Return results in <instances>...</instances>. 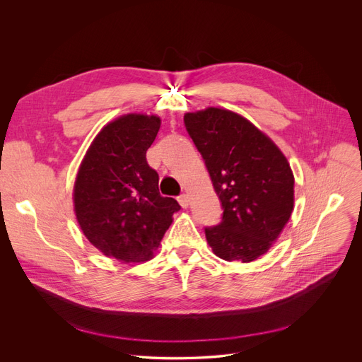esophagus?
Returning a JSON list of instances; mask_svg holds the SVG:
<instances>
[{"label":"esophagus","instance_id":"34e87169","mask_svg":"<svg viewBox=\"0 0 362 362\" xmlns=\"http://www.w3.org/2000/svg\"><path fill=\"white\" fill-rule=\"evenodd\" d=\"M177 202L180 203L182 208H187V206H189V196L183 193V194H180V196L177 197Z\"/></svg>","mask_w":362,"mask_h":362}]
</instances>
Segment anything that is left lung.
I'll use <instances>...</instances> for the list:
<instances>
[{
	"label": "left lung",
	"mask_w": 362,
	"mask_h": 362,
	"mask_svg": "<svg viewBox=\"0 0 362 362\" xmlns=\"http://www.w3.org/2000/svg\"><path fill=\"white\" fill-rule=\"evenodd\" d=\"M185 126L222 203V221L204 228L214 253L252 262L278 239L293 209V175L278 146L245 117L209 107Z\"/></svg>",
	"instance_id": "obj_1"
}]
</instances>
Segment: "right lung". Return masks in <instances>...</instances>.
Masks as SVG:
<instances>
[{
    "instance_id": "add662e5",
    "label": "right lung",
    "mask_w": 362,
    "mask_h": 362,
    "mask_svg": "<svg viewBox=\"0 0 362 362\" xmlns=\"http://www.w3.org/2000/svg\"><path fill=\"white\" fill-rule=\"evenodd\" d=\"M160 129L158 116L126 115L101 129L74 183L77 222L93 246L123 262L147 261L180 211L159 192L146 151Z\"/></svg>"
}]
</instances>
